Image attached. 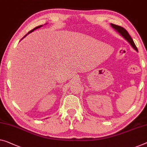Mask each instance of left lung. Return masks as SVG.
<instances>
[{"instance_id": "left-lung-1", "label": "left lung", "mask_w": 147, "mask_h": 147, "mask_svg": "<svg viewBox=\"0 0 147 147\" xmlns=\"http://www.w3.org/2000/svg\"><path fill=\"white\" fill-rule=\"evenodd\" d=\"M110 25H111L112 28L113 29H114L115 30H116L119 35H121L124 38V39L127 40L129 43L130 44L131 46L135 51H136L137 52H138L137 47L135 46V45L134 42V40L132 39V38L131 37V36L129 35V34L127 31H126L125 29L122 28V27L117 26V25H115V24H111Z\"/></svg>"}]
</instances>
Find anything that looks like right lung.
<instances>
[{
    "instance_id": "add662e5",
    "label": "right lung",
    "mask_w": 147,
    "mask_h": 147,
    "mask_svg": "<svg viewBox=\"0 0 147 147\" xmlns=\"http://www.w3.org/2000/svg\"><path fill=\"white\" fill-rule=\"evenodd\" d=\"M42 25H41V26H37V27H36V28H34V29H32V30H31V31H29V32H28V33H27V34H26V35H25V36H24V37H23V38H22V39H24V37H26V36H27V35H28V34H29V33H31V32H32V31H34V30H35V29H38V28H41V27H42ZM22 39H21V40H22Z\"/></svg>"
}]
</instances>
